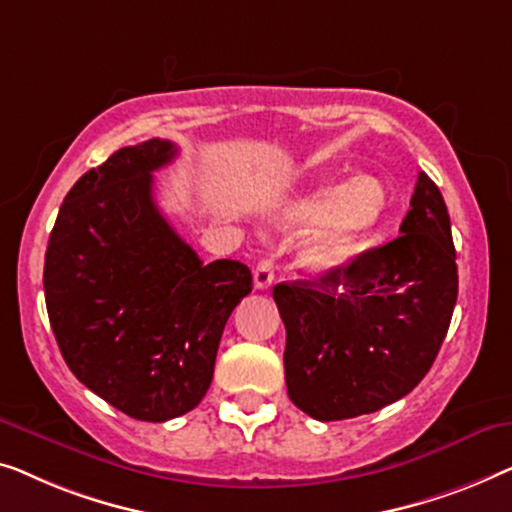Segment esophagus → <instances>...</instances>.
<instances>
[{"label": "esophagus", "instance_id": "esophagus-1", "mask_svg": "<svg viewBox=\"0 0 512 512\" xmlns=\"http://www.w3.org/2000/svg\"><path fill=\"white\" fill-rule=\"evenodd\" d=\"M253 283L257 290H269L273 283V259L271 257L259 259L255 271H253Z\"/></svg>", "mask_w": 512, "mask_h": 512}]
</instances>
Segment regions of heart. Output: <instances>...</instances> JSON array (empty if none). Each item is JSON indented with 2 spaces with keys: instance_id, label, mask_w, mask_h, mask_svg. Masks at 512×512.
Returning <instances> with one entry per match:
<instances>
[{
  "instance_id": "obj_1",
  "label": "heart",
  "mask_w": 512,
  "mask_h": 512,
  "mask_svg": "<svg viewBox=\"0 0 512 512\" xmlns=\"http://www.w3.org/2000/svg\"><path fill=\"white\" fill-rule=\"evenodd\" d=\"M387 211L385 185L373 176H355L348 183H327L292 204L299 222H322L308 239L306 257L315 266L343 262L357 243L383 220Z\"/></svg>"
}]
</instances>
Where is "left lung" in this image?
<instances>
[{"instance_id":"obj_1","label":"left lung","mask_w":512,"mask_h":512,"mask_svg":"<svg viewBox=\"0 0 512 512\" xmlns=\"http://www.w3.org/2000/svg\"><path fill=\"white\" fill-rule=\"evenodd\" d=\"M399 232L318 280L273 287L287 331V394L315 420L399 401L441 350L457 304V255L443 194L424 171Z\"/></svg>"}]
</instances>
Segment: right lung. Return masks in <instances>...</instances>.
<instances>
[{
    "mask_svg": "<svg viewBox=\"0 0 512 512\" xmlns=\"http://www.w3.org/2000/svg\"><path fill=\"white\" fill-rule=\"evenodd\" d=\"M176 153L171 141L150 139L78 178L43 264L64 362L97 397L143 422L199 406L222 329L253 290L246 264H204L157 211L153 171Z\"/></svg>",
    "mask_w": 512,
    "mask_h": 512,
    "instance_id": "obj_1",
    "label": "right lung"
}]
</instances>
